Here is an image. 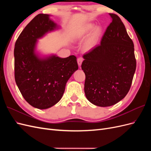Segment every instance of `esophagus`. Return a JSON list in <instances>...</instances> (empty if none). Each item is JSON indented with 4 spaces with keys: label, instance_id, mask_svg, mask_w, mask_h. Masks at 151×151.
I'll use <instances>...</instances> for the list:
<instances>
[{
    "label": "esophagus",
    "instance_id": "obj_1",
    "mask_svg": "<svg viewBox=\"0 0 151 151\" xmlns=\"http://www.w3.org/2000/svg\"><path fill=\"white\" fill-rule=\"evenodd\" d=\"M83 58L82 57H79L77 58V63H78L79 66H81V64H82V62H83Z\"/></svg>",
    "mask_w": 151,
    "mask_h": 151
}]
</instances>
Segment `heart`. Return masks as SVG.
<instances>
[{
    "instance_id": "heart-1",
    "label": "heart",
    "mask_w": 151,
    "mask_h": 151,
    "mask_svg": "<svg viewBox=\"0 0 151 151\" xmlns=\"http://www.w3.org/2000/svg\"><path fill=\"white\" fill-rule=\"evenodd\" d=\"M93 25L91 24H88L86 25V26H84V28H81L80 29H79L78 31H77L76 32V38H80V37H82V36H84L85 35H86L87 33H88V32H89L91 29H93ZM100 33V28H96L95 30H94V36H97L98 35H99ZM94 36L93 37L91 38L89 41L88 43V47H92L93 44H94Z\"/></svg>"
}]
</instances>
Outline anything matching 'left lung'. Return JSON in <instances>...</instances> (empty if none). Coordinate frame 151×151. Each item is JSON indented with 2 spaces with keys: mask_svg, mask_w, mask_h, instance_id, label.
<instances>
[{
  "mask_svg": "<svg viewBox=\"0 0 151 151\" xmlns=\"http://www.w3.org/2000/svg\"><path fill=\"white\" fill-rule=\"evenodd\" d=\"M109 15L112 21L101 44L84 55L81 65L86 75V96L101 107L112 106L125 97L136 69L134 43L120 18Z\"/></svg>",
  "mask_w": 151,
  "mask_h": 151,
  "instance_id": "left-lung-1",
  "label": "left lung"
}]
</instances>
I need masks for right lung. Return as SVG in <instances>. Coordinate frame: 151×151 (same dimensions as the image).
Masks as SVG:
<instances>
[{"label":"right lung","instance_id":"right-lung-1","mask_svg":"<svg viewBox=\"0 0 151 151\" xmlns=\"http://www.w3.org/2000/svg\"><path fill=\"white\" fill-rule=\"evenodd\" d=\"M57 28L50 15L39 14L22 30L15 43L16 84L26 101L38 109L49 108L60 101L67 82L78 69L74 55L42 58L36 53L38 39Z\"/></svg>","mask_w":151,"mask_h":151}]
</instances>
